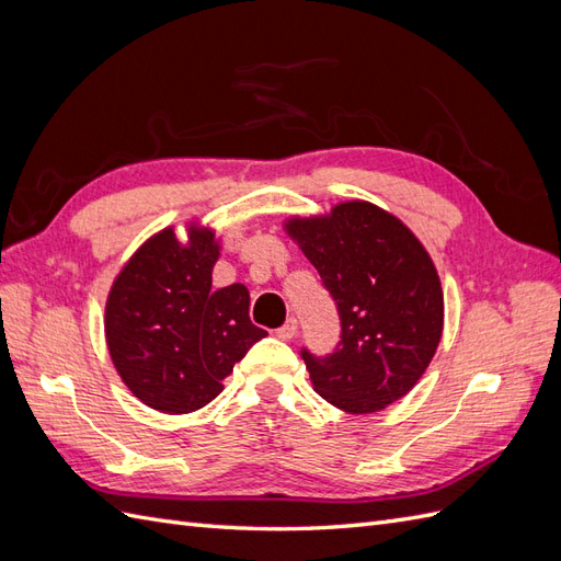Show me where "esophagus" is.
<instances>
[{
	"label": "esophagus",
	"mask_w": 561,
	"mask_h": 561,
	"mask_svg": "<svg viewBox=\"0 0 561 561\" xmlns=\"http://www.w3.org/2000/svg\"><path fill=\"white\" fill-rule=\"evenodd\" d=\"M297 330H299L297 318H287L285 325L276 330V336H278V339H285V342H290V339L297 336Z\"/></svg>",
	"instance_id": "34e87169"
}]
</instances>
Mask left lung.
I'll list each match as a JSON object with an SVG mask.
<instances>
[{"label": "left lung", "mask_w": 561, "mask_h": 561, "mask_svg": "<svg viewBox=\"0 0 561 561\" xmlns=\"http://www.w3.org/2000/svg\"><path fill=\"white\" fill-rule=\"evenodd\" d=\"M285 233L336 301L342 342L328 358L301 351L313 390L346 414H375L423 377L445 328V295L428 250L369 201L293 215Z\"/></svg>", "instance_id": "obj_1"}]
</instances>
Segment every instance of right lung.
<instances>
[{"label": "right lung", "mask_w": 561, "mask_h": 561, "mask_svg": "<svg viewBox=\"0 0 561 561\" xmlns=\"http://www.w3.org/2000/svg\"><path fill=\"white\" fill-rule=\"evenodd\" d=\"M186 239L165 227L135 250L105 301V342L130 393L163 414H190L266 334L250 322L243 283L213 290L222 239L190 219Z\"/></svg>", "instance_id": "obj_1"}]
</instances>
